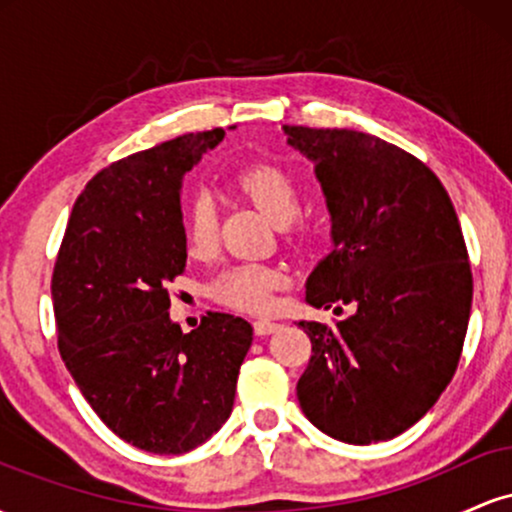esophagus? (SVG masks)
<instances>
[{"instance_id":"esophagus-1","label":"esophagus","mask_w":512,"mask_h":512,"mask_svg":"<svg viewBox=\"0 0 512 512\" xmlns=\"http://www.w3.org/2000/svg\"><path fill=\"white\" fill-rule=\"evenodd\" d=\"M252 330H255L257 337H264V334H272L279 330V322L274 320H255L252 322Z\"/></svg>"}]
</instances>
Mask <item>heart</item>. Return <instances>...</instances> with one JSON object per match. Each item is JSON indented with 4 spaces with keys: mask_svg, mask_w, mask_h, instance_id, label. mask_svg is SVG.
I'll list each match as a JSON object with an SVG mask.
<instances>
[{
    "mask_svg": "<svg viewBox=\"0 0 512 512\" xmlns=\"http://www.w3.org/2000/svg\"><path fill=\"white\" fill-rule=\"evenodd\" d=\"M236 185L257 207L267 211L276 223L296 216L301 202V180L293 170L276 163H255L236 175ZM216 199L202 190L190 197L182 226H185L187 248L195 255L207 252L216 240ZM286 284L284 269L264 262H238L226 267L211 281L209 291L216 301L245 313H264L274 305V293Z\"/></svg>",
    "mask_w": 512,
    "mask_h": 512,
    "instance_id": "b5f03b06",
    "label": "heart"
}]
</instances>
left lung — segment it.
Here are the masks:
<instances>
[{
    "mask_svg": "<svg viewBox=\"0 0 512 512\" xmlns=\"http://www.w3.org/2000/svg\"><path fill=\"white\" fill-rule=\"evenodd\" d=\"M284 132L315 163L332 214L334 250L305 281V301L354 308L334 325L298 322L313 344L298 402L327 436L390 440L438 402L460 363L474 289L460 221L436 173L399 146L356 129Z\"/></svg>",
    "mask_w": 512,
    "mask_h": 512,
    "instance_id": "obj_1",
    "label": "left lung"
}]
</instances>
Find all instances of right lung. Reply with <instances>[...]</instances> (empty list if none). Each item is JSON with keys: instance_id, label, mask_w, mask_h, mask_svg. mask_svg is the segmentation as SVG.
Instances as JSON below:
<instances>
[{"instance_id": "right-lung-1", "label": "right lung", "mask_w": 512, "mask_h": 512, "mask_svg": "<svg viewBox=\"0 0 512 512\" xmlns=\"http://www.w3.org/2000/svg\"><path fill=\"white\" fill-rule=\"evenodd\" d=\"M223 129L185 134L98 170L76 197L52 272L57 346L115 436L182 455L231 416L248 320L207 313L182 334L168 286L187 260L180 180Z\"/></svg>"}]
</instances>
